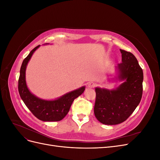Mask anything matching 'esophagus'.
<instances>
[{"label":"esophagus","instance_id":"34e87169","mask_svg":"<svg viewBox=\"0 0 160 160\" xmlns=\"http://www.w3.org/2000/svg\"><path fill=\"white\" fill-rule=\"evenodd\" d=\"M95 86H96V84L93 83V82H91V83H89L88 85V87L90 88H95Z\"/></svg>","mask_w":160,"mask_h":160}]
</instances>
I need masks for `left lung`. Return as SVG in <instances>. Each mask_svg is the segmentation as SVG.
<instances>
[{
    "mask_svg": "<svg viewBox=\"0 0 160 160\" xmlns=\"http://www.w3.org/2000/svg\"><path fill=\"white\" fill-rule=\"evenodd\" d=\"M122 62L118 66L119 79L125 80L117 89L95 88V118L101 123L125 122L137 108L143 93V70L132 52L120 49Z\"/></svg>",
    "mask_w": 160,
    "mask_h": 160,
    "instance_id": "8db88e82",
    "label": "left lung"
}]
</instances>
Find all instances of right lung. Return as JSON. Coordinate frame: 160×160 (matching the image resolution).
Returning a JSON list of instances; mask_svg holds the SVG:
<instances>
[{
  "mask_svg": "<svg viewBox=\"0 0 160 160\" xmlns=\"http://www.w3.org/2000/svg\"><path fill=\"white\" fill-rule=\"evenodd\" d=\"M39 46L34 48L22 61L18 78V92L23 102L37 118L43 122H59L68 113L74 99L83 93L85 87L71 91L54 101L42 100L32 95L26 85L25 71L28 61Z\"/></svg>",
  "mask_w": 160,
  "mask_h": 160,
  "instance_id": "right-lung-1",
  "label": "right lung"
}]
</instances>
